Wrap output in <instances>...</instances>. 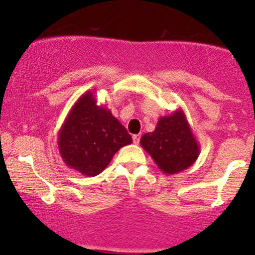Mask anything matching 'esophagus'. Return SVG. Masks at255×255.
Here are the masks:
<instances>
[{
    "label": "esophagus",
    "mask_w": 255,
    "mask_h": 255,
    "mask_svg": "<svg viewBox=\"0 0 255 255\" xmlns=\"http://www.w3.org/2000/svg\"><path fill=\"white\" fill-rule=\"evenodd\" d=\"M133 142L135 145H137L140 142V135L139 134H135V135H133Z\"/></svg>",
    "instance_id": "esophagus-1"
}]
</instances>
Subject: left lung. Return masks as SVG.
Instances as JSON below:
<instances>
[{"label": "left lung", "mask_w": 255, "mask_h": 255, "mask_svg": "<svg viewBox=\"0 0 255 255\" xmlns=\"http://www.w3.org/2000/svg\"><path fill=\"white\" fill-rule=\"evenodd\" d=\"M142 148L166 175L192 166L199 156V144L182 109L158 120L156 129L140 139Z\"/></svg>", "instance_id": "left-lung-1"}]
</instances>
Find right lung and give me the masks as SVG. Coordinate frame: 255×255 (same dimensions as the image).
I'll return each mask as SVG.
<instances>
[{
    "instance_id": "obj_1",
    "label": "right lung",
    "mask_w": 255,
    "mask_h": 255,
    "mask_svg": "<svg viewBox=\"0 0 255 255\" xmlns=\"http://www.w3.org/2000/svg\"><path fill=\"white\" fill-rule=\"evenodd\" d=\"M131 141L111 111L97 104L93 91L85 92L75 102L57 136L64 164L85 176L101 174L114 154Z\"/></svg>"
}]
</instances>
